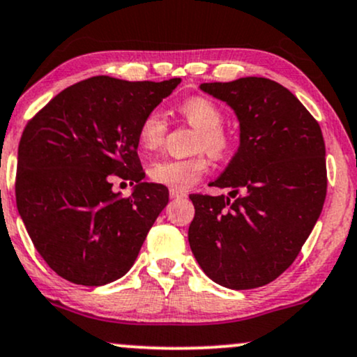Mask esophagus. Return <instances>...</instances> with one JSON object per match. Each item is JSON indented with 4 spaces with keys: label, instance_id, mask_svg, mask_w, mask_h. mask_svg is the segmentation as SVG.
<instances>
[{
    "label": "esophagus",
    "instance_id": "1",
    "mask_svg": "<svg viewBox=\"0 0 357 357\" xmlns=\"http://www.w3.org/2000/svg\"><path fill=\"white\" fill-rule=\"evenodd\" d=\"M169 196H171V199H179V197H186L188 195H186V192H183V191L171 190V191H169Z\"/></svg>",
    "mask_w": 357,
    "mask_h": 357
}]
</instances>
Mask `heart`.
I'll return each instance as SVG.
<instances>
[{"label": "heart", "instance_id": "obj_1", "mask_svg": "<svg viewBox=\"0 0 357 357\" xmlns=\"http://www.w3.org/2000/svg\"><path fill=\"white\" fill-rule=\"evenodd\" d=\"M179 113L188 123L197 128L196 151H206L213 158H225L231 148V137L222 130V113L211 100L195 96L179 105ZM167 124L160 109L149 111L141 119L137 128V143L146 153L156 151L165 143ZM209 162L206 156L188 158V160H160L149 167V178L154 183L171 190L188 191L208 173Z\"/></svg>", "mask_w": 357, "mask_h": 357}]
</instances>
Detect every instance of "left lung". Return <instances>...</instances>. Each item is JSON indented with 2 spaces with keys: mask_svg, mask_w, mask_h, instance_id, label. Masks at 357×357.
Returning <instances> with one entry per match:
<instances>
[{
  "mask_svg": "<svg viewBox=\"0 0 357 357\" xmlns=\"http://www.w3.org/2000/svg\"><path fill=\"white\" fill-rule=\"evenodd\" d=\"M199 88L234 111L239 148L211 183L229 188V195L190 196L191 251L218 284L264 286L294 263L323 211V132L301 101L276 81L248 76Z\"/></svg>",
  "mask_w": 357,
  "mask_h": 357,
  "instance_id": "left-lung-1",
  "label": "left lung"
}]
</instances>
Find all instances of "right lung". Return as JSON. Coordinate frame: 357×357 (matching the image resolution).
I'll use <instances>...</instances> for the list:
<instances>
[{"instance_id":"right-lung-1","label":"right lung","mask_w":357,"mask_h":357,"mask_svg":"<svg viewBox=\"0 0 357 357\" xmlns=\"http://www.w3.org/2000/svg\"><path fill=\"white\" fill-rule=\"evenodd\" d=\"M179 83L94 76L56 94L26 124L16 206L34 248L58 276L102 286L135 264L169 201L166 186L143 181L137 128ZM116 177L137 183L130 198L112 191Z\"/></svg>"}]
</instances>
